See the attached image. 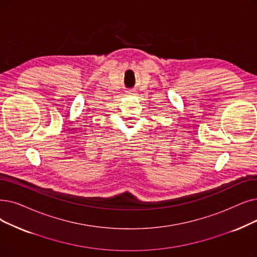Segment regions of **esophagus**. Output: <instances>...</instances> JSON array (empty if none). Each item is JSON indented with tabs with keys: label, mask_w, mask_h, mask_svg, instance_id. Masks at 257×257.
Wrapping results in <instances>:
<instances>
[{
	"label": "esophagus",
	"mask_w": 257,
	"mask_h": 257,
	"mask_svg": "<svg viewBox=\"0 0 257 257\" xmlns=\"http://www.w3.org/2000/svg\"><path fill=\"white\" fill-rule=\"evenodd\" d=\"M128 94H133V91H129V92H128Z\"/></svg>",
	"instance_id": "34e87169"
}]
</instances>
